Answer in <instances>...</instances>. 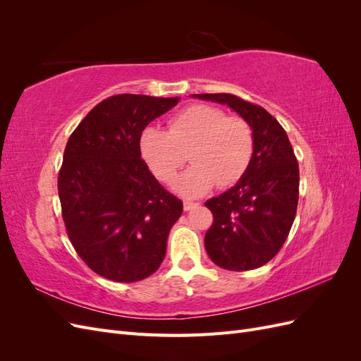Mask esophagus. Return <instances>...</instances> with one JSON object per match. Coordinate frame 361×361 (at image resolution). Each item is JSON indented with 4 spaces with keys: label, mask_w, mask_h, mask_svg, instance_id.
Returning <instances> with one entry per match:
<instances>
[{
    "label": "esophagus",
    "mask_w": 361,
    "mask_h": 361,
    "mask_svg": "<svg viewBox=\"0 0 361 361\" xmlns=\"http://www.w3.org/2000/svg\"><path fill=\"white\" fill-rule=\"evenodd\" d=\"M199 203H194V202H183V209L185 211H191V209H194L195 206H197Z\"/></svg>",
    "instance_id": "1"
}]
</instances>
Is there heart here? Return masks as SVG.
I'll use <instances>...</instances> for the list:
<instances>
[{
	"instance_id": "1",
	"label": "heart",
	"mask_w": 361,
	"mask_h": 361,
	"mask_svg": "<svg viewBox=\"0 0 361 361\" xmlns=\"http://www.w3.org/2000/svg\"><path fill=\"white\" fill-rule=\"evenodd\" d=\"M140 154L161 182L176 176L188 150L192 166L173 190L199 197L218 187H231L243 178L253 157V130L243 117L226 116L218 106L197 104L170 118L169 130L147 126L140 135Z\"/></svg>"
}]
</instances>
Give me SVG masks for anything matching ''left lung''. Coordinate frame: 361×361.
Wrapping results in <instances>:
<instances>
[{
    "mask_svg": "<svg viewBox=\"0 0 361 361\" xmlns=\"http://www.w3.org/2000/svg\"><path fill=\"white\" fill-rule=\"evenodd\" d=\"M191 96L227 105L253 130V157L243 178L204 203L214 215L204 248L220 268H259L279 253L297 214L300 170L290 141L265 108L228 93Z\"/></svg>",
    "mask_w": 361,
    "mask_h": 361,
    "instance_id": "left-lung-1",
    "label": "left lung"
}]
</instances>
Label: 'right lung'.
Listing matches in <instances>:
<instances>
[{
  "label": "right lung",
  "instance_id": "1",
  "mask_svg": "<svg viewBox=\"0 0 361 361\" xmlns=\"http://www.w3.org/2000/svg\"><path fill=\"white\" fill-rule=\"evenodd\" d=\"M179 97L117 94L97 104L68 140L59 195L68 236L108 280L140 281L159 268L183 204L141 159L143 129Z\"/></svg>",
  "mask_w": 361,
  "mask_h": 361
}]
</instances>
